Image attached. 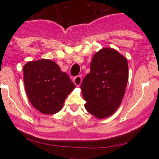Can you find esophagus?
Here are the masks:
<instances>
[{
    "label": "esophagus",
    "instance_id": "34e87169",
    "mask_svg": "<svg viewBox=\"0 0 159 159\" xmlns=\"http://www.w3.org/2000/svg\"><path fill=\"white\" fill-rule=\"evenodd\" d=\"M73 82H74L75 86H80L81 84V82H82V78H81L80 75H77V76L74 77V79H73Z\"/></svg>",
    "mask_w": 159,
    "mask_h": 159
}]
</instances>
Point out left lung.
Segmentation results:
<instances>
[{"label": "left lung", "mask_w": 159, "mask_h": 159, "mask_svg": "<svg viewBox=\"0 0 159 159\" xmlns=\"http://www.w3.org/2000/svg\"><path fill=\"white\" fill-rule=\"evenodd\" d=\"M90 67L80 86L84 107L97 119H104L121 104L128 80L127 60L115 49L104 48L94 55Z\"/></svg>", "instance_id": "8db88e82"}]
</instances>
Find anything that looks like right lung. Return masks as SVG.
I'll return each instance as SVG.
<instances>
[{"instance_id": "obj_1", "label": "right lung", "mask_w": 159, "mask_h": 159, "mask_svg": "<svg viewBox=\"0 0 159 159\" xmlns=\"http://www.w3.org/2000/svg\"><path fill=\"white\" fill-rule=\"evenodd\" d=\"M28 98L40 112L52 115L60 111L67 96L75 88L67 73L50 60L28 62L23 67Z\"/></svg>"}]
</instances>
